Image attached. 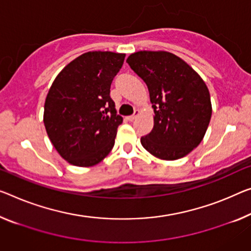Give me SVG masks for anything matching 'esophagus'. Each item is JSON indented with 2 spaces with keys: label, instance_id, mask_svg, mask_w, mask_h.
<instances>
[{
  "label": "esophagus",
  "instance_id": "esophagus-1",
  "mask_svg": "<svg viewBox=\"0 0 251 251\" xmlns=\"http://www.w3.org/2000/svg\"><path fill=\"white\" fill-rule=\"evenodd\" d=\"M139 113H140V112H139V110H136V111H134V113H133L132 115H129V117H126V119H128L129 121H133L134 119H136V118L138 117Z\"/></svg>",
  "mask_w": 251,
  "mask_h": 251
}]
</instances>
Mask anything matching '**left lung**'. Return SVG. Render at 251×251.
<instances>
[{
	"label": "left lung",
	"mask_w": 251,
	"mask_h": 251,
	"mask_svg": "<svg viewBox=\"0 0 251 251\" xmlns=\"http://www.w3.org/2000/svg\"><path fill=\"white\" fill-rule=\"evenodd\" d=\"M148 87L153 128L141 145L159 159H179L198 147L211 120L207 86L183 59L167 51H138L126 59Z\"/></svg>",
	"instance_id": "1"
}]
</instances>
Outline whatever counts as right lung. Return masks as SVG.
I'll use <instances>...</instances> for the list:
<instances>
[{"label":"right lung","instance_id":"1","mask_svg":"<svg viewBox=\"0 0 251 251\" xmlns=\"http://www.w3.org/2000/svg\"><path fill=\"white\" fill-rule=\"evenodd\" d=\"M125 57L88 51L53 80L46 98L44 123L52 146L69 164L90 167L112 150L123 119L117 114L110 88Z\"/></svg>","mask_w":251,"mask_h":251}]
</instances>
